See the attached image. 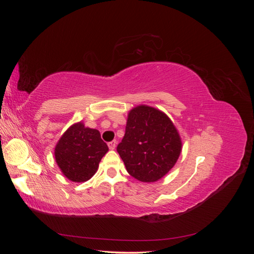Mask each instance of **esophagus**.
I'll return each mask as SVG.
<instances>
[{
  "label": "esophagus",
  "instance_id": "34e87169",
  "mask_svg": "<svg viewBox=\"0 0 254 254\" xmlns=\"http://www.w3.org/2000/svg\"><path fill=\"white\" fill-rule=\"evenodd\" d=\"M108 146H109V148H110L111 150L115 149V147H117V141H112V142L108 143Z\"/></svg>",
  "mask_w": 254,
  "mask_h": 254
}]
</instances>
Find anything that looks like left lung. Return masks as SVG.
<instances>
[{
	"instance_id": "obj_1",
	"label": "left lung",
	"mask_w": 254,
	"mask_h": 254,
	"mask_svg": "<svg viewBox=\"0 0 254 254\" xmlns=\"http://www.w3.org/2000/svg\"><path fill=\"white\" fill-rule=\"evenodd\" d=\"M118 152L127 172L142 182H156L170 172L182 150L172 120L159 109L139 105L128 112Z\"/></svg>"
}]
</instances>
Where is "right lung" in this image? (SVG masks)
<instances>
[{
	"label": "right lung",
	"mask_w": 254,
	"mask_h": 254,
	"mask_svg": "<svg viewBox=\"0 0 254 254\" xmlns=\"http://www.w3.org/2000/svg\"><path fill=\"white\" fill-rule=\"evenodd\" d=\"M109 148L97 129L77 122L68 127L55 146V161L68 180L84 182L98 170L102 158Z\"/></svg>",
	"instance_id": "add662e5"
}]
</instances>
